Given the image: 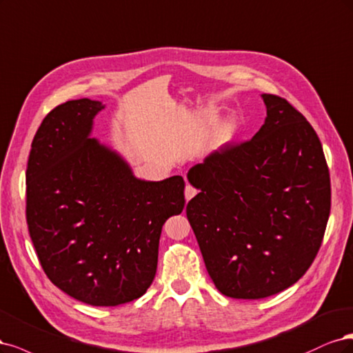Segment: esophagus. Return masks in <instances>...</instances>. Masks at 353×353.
I'll return each mask as SVG.
<instances>
[{"mask_svg": "<svg viewBox=\"0 0 353 353\" xmlns=\"http://www.w3.org/2000/svg\"><path fill=\"white\" fill-rule=\"evenodd\" d=\"M196 193H198L196 188H193L192 185H186V188H185V196H186V201L192 199L193 196L196 195Z\"/></svg>", "mask_w": 353, "mask_h": 353, "instance_id": "obj_1", "label": "esophagus"}]
</instances>
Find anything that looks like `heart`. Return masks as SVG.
Instances as JSON below:
<instances>
[{
	"instance_id": "heart-1",
	"label": "heart",
	"mask_w": 353,
	"mask_h": 353,
	"mask_svg": "<svg viewBox=\"0 0 353 353\" xmlns=\"http://www.w3.org/2000/svg\"><path fill=\"white\" fill-rule=\"evenodd\" d=\"M229 134H230V124H227V126H224L223 130L219 133L217 141H215V142H217L219 145L225 143L227 141H229Z\"/></svg>"
}]
</instances>
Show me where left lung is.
I'll list each match as a JSON object with an SVG mask.
<instances>
[{
	"mask_svg": "<svg viewBox=\"0 0 353 353\" xmlns=\"http://www.w3.org/2000/svg\"><path fill=\"white\" fill-rule=\"evenodd\" d=\"M267 119L252 139L225 143L193 165L199 193L186 215L215 288L263 299L296 283L320 251L332 207L323 146L310 121L263 94Z\"/></svg>",
	"mask_w": 353,
	"mask_h": 353,
	"instance_id": "1",
	"label": "left lung"
}]
</instances>
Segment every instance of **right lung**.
Returning a JSON list of instances; mask_svg holds the SVG:
<instances>
[{
	"mask_svg": "<svg viewBox=\"0 0 353 353\" xmlns=\"http://www.w3.org/2000/svg\"><path fill=\"white\" fill-rule=\"evenodd\" d=\"M104 108L88 98L50 111L32 141L26 221L47 277L94 306L141 298L157 272L165 220L185 208V180L145 181L90 139Z\"/></svg>",
	"mask_w": 353,
	"mask_h": 353,
	"instance_id": "right-lung-1",
	"label": "right lung"
}]
</instances>
